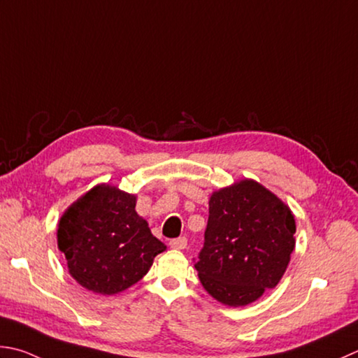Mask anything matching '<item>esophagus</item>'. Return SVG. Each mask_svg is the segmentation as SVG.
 Wrapping results in <instances>:
<instances>
[{
	"label": "esophagus",
	"mask_w": 358,
	"mask_h": 358,
	"mask_svg": "<svg viewBox=\"0 0 358 358\" xmlns=\"http://www.w3.org/2000/svg\"><path fill=\"white\" fill-rule=\"evenodd\" d=\"M170 246L173 249H185L187 248V238L185 237H179V238H173L170 241Z\"/></svg>",
	"instance_id": "obj_1"
}]
</instances>
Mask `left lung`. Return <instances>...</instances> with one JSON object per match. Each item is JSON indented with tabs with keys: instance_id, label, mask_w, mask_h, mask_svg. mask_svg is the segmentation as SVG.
<instances>
[{
	"instance_id": "1",
	"label": "left lung",
	"mask_w": 358,
	"mask_h": 358,
	"mask_svg": "<svg viewBox=\"0 0 358 358\" xmlns=\"http://www.w3.org/2000/svg\"><path fill=\"white\" fill-rule=\"evenodd\" d=\"M294 232L292 210L259 182L246 179L215 192L194 260L202 287L231 307L257 301L284 275Z\"/></svg>"
}]
</instances>
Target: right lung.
Returning a JSON list of instances; mask_svg holds the SVG:
<instances>
[{
  "instance_id": "add662e5",
  "label": "right lung",
  "mask_w": 358,
  "mask_h": 358,
  "mask_svg": "<svg viewBox=\"0 0 358 358\" xmlns=\"http://www.w3.org/2000/svg\"><path fill=\"white\" fill-rule=\"evenodd\" d=\"M57 245L79 285L117 294L143 278L166 246L136 212V196L98 185L69 207L59 221Z\"/></svg>"
}]
</instances>
